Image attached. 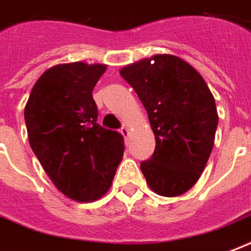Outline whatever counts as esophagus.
<instances>
[{
  "instance_id": "esophagus-1",
  "label": "esophagus",
  "mask_w": 251,
  "mask_h": 251,
  "mask_svg": "<svg viewBox=\"0 0 251 251\" xmlns=\"http://www.w3.org/2000/svg\"><path fill=\"white\" fill-rule=\"evenodd\" d=\"M120 131H121V134L125 137V138H127V135H129V129H127L126 126H122Z\"/></svg>"
}]
</instances>
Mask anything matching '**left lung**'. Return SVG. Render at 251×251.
<instances>
[{
    "label": "left lung",
    "mask_w": 251,
    "mask_h": 251,
    "mask_svg": "<svg viewBox=\"0 0 251 251\" xmlns=\"http://www.w3.org/2000/svg\"><path fill=\"white\" fill-rule=\"evenodd\" d=\"M121 76L147 110L155 150L141 170L150 188L166 198L199 180L215 143L219 116L201 75L180 57L155 55L126 66Z\"/></svg>",
    "instance_id": "left-lung-1"
}]
</instances>
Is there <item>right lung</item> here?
Masks as SVG:
<instances>
[{"label": "right lung", "mask_w": 251, "mask_h": 251, "mask_svg": "<svg viewBox=\"0 0 251 251\" xmlns=\"http://www.w3.org/2000/svg\"><path fill=\"white\" fill-rule=\"evenodd\" d=\"M104 64L76 62L50 68L25 108L28 142L56 188L76 201L106 194L124 155V137L97 124L92 91Z\"/></svg>", "instance_id": "right-lung-1"}]
</instances>
